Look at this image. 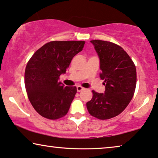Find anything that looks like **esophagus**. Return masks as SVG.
<instances>
[{
	"mask_svg": "<svg viewBox=\"0 0 158 158\" xmlns=\"http://www.w3.org/2000/svg\"><path fill=\"white\" fill-rule=\"evenodd\" d=\"M83 89H84V88L81 87V86H80V85L77 86V92H81V91H82V90H83Z\"/></svg>",
	"mask_w": 158,
	"mask_h": 158,
	"instance_id": "esophagus-1",
	"label": "esophagus"
}]
</instances>
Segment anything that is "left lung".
Returning a JSON list of instances; mask_svg holds the SVG:
<instances>
[{
    "label": "left lung",
    "instance_id": "8db88e82",
    "mask_svg": "<svg viewBox=\"0 0 158 158\" xmlns=\"http://www.w3.org/2000/svg\"><path fill=\"white\" fill-rule=\"evenodd\" d=\"M100 60V77L104 81V94L93 90L86 103L90 115L104 120L120 114L130 102L137 83L136 67L122 47L102 40H91Z\"/></svg>",
    "mask_w": 158,
    "mask_h": 158
}]
</instances>
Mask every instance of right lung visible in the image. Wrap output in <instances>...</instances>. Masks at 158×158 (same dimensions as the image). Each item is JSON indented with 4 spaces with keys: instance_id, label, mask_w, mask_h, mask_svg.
<instances>
[{
    "instance_id": "1",
    "label": "right lung",
    "mask_w": 158,
    "mask_h": 158,
    "mask_svg": "<svg viewBox=\"0 0 158 158\" xmlns=\"http://www.w3.org/2000/svg\"><path fill=\"white\" fill-rule=\"evenodd\" d=\"M84 41H52L38 49L26 67L24 83L28 98L39 114L49 119L65 116L77 93L59 81L71 60L83 50Z\"/></svg>"
}]
</instances>
